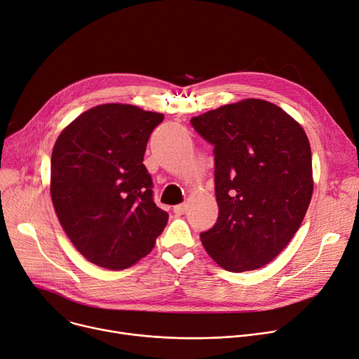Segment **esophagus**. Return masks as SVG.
<instances>
[{"label": "esophagus", "instance_id": "obj_1", "mask_svg": "<svg viewBox=\"0 0 359 359\" xmlns=\"http://www.w3.org/2000/svg\"><path fill=\"white\" fill-rule=\"evenodd\" d=\"M173 211H175V214H177V215L184 214V212H186V203H179V205L173 206Z\"/></svg>", "mask_w": 359, "mask_h": 359}]
</instances>
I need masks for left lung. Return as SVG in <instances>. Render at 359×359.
Listing matches in <instances>:
<instances>
[{"instance_id": "left-lung-1", "label": "left lung", "mask_w": 359, "mask_h": 359, "mask_svg": "<svg viewBox=\"0 0 359 359\" xmlns=\"http://www.w3.org/2000/svg\"><path fill=\"white\" fill-rule=\"evenodd\" d=\"M214 145L218 219L201 234L221 268H263L287 248L313 195L311 149L287 111L260 99L225 104L191 119Z\"/></svg>"}]
</instances>
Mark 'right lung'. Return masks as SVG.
I'll return each mask as SVG.
<instances>
[{
    "instance_id": "add662e5",
    "label": "right lung",
    "mask_w": 359,
    "mask_h": 359,
    "mask_svg": "<svg viewBox=\"0 0 359 359\" xmlns=\"http://www.w3.org/2000/svg\"><path fill=\"white\" fill-rule=\"evenodd\" d=\"M163 113L107 103L74 119L56 140L50 196L68 238L88 262L125 269L153 250L168 214L153 199L144 154Z\"/></svg>"
}]
</instances>
